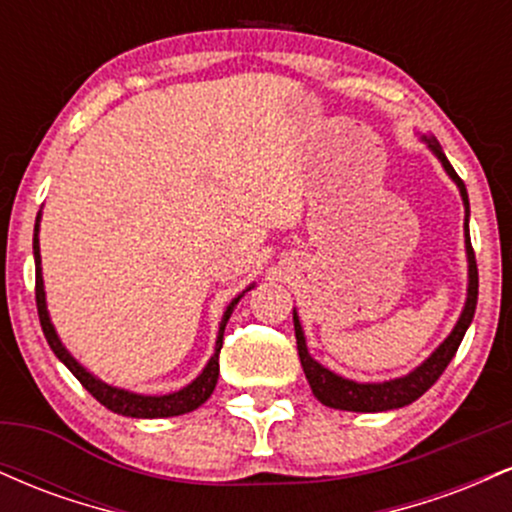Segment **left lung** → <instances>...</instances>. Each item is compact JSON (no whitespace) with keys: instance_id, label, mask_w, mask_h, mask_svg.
<instances>
[{"instance_id":"8db88e82","label":"left lung","mask_w":512,"mask_h":512,"mask_svg":"<svg viewBox=\"0 0 512 512\" xmlns=\"http://www.w3.org/2000/svg\"><path fill=\"white\" fill-rule=\"evenodd\" d=\"M421 139H424L428 149L438 156V161L443 163L445 173L450 175L452 182L460 187V195L464 202V248H467V262H469V284H467V301H464L462 315L460 320H457L455 330L448 334V339H445V342L440 344L419 368H414L411 373L402 375V378L385 380V383H356V380H346L342 375L332 373L330 368L317 363L315 358L308 354L301 320H298L296 310H293V330H296V344H298V356H301L303 373L305 378H308L313 395L320 399L325 407L344 409V411H387V409L407 407V404L416 402V399L424 395L428 387L443 375V370L448 368L452 356L457 354V346L462 344L464 332H467V327L472 325L474 310H477V296H479V272H477V260H474L472 240H469L467 187H464L462 178L455 173V168L450 166L448 158H445L438 139L436 137H421Z\"/></svg>"}]
</instances>
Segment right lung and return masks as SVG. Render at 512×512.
Masks as SVG:
<instances>
[{"instance_id":"add662e5","label":"right lung","mask_w":512,"mask_h":512,"mask_svg":"<svg viewBox=\"0 0 512 512\" xmlns=\"http://www.w3.org/2000/svg\"><path fill=\"white\" fill-rule=\"evenodd\" d=\"M38 226H40V214L38 221H35V233H33V257H35V305H38V317H40V327H43L45 339H48L50 349L55 351V356L74 373V378L79 380L81 385L91 392L98 402L103 404L105 409L115 411V414L122 416H132V419H168V416H180L187 414V411H195L197 407H202L204 402L211 397L214 392L216 380H219V351L223 346V330H226V322L231 317L233 308H236L243 293L238 298H233L231 305L226 308V313L221 317L219 325V337H216V346H214V356L209 358V363L204 366L202 373L192 380L190 385L182 387L178 392H170V395H137V392L129 390H120V387H113L103 380H98L96 375H91L88 370L81 366L76 358L64 349L60 337H57L55 327H52L50 315H48V305H45V289H43V272H40V243H38ZM252 289V286H250ZM248 289V291H250Z\"/></svg>"}]
</instances>
